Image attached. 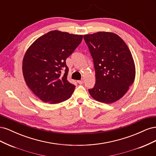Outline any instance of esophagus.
Listing matches in <instances>:
<instances>
[{
	"label": "esophagus",
	"instance_id": "esophagus-1",
	"mask_svg": "<svg viewBox=\"0 0 156 156\" xmlns=\"http://www.w3.org/2000/svg\"><path fill=\"white\" fill-rule=\"evenodd\" d=\"M77 83H78L79 84H83V83H84V81H83V79H81V80H79V81H77Z\"/></svg>",
	"mask_w": 156,
	"mask_h": 156
}]
</instances>
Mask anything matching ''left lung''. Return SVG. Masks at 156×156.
<instances>
[{"label":"left lung","instance_id":"1","mask_svg":"<svg viewBox=\"0 0 156 156\" xmlns=\"http://www.w3.org/2000/svg\"><path fill=\"white\" fill-rule=\"evenodd\" d=\"M94 60L96 84L88 89L94 100L112 103L123 97L133 83L135 66L124 40L112 32L84 35Z\"/></svg>","mask_w":156,"mask_h":156}]
</instances>
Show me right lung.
I'll return each mask as SVG.
<instances>
[{
  "instance_id": "obj_1",
  "label": "right lung",
  "mask_w": 156,
  "mask_h": 156,
  "mask_svg": "<svg viewBox=\"0 0 156 156\" xmlns=\"http://www.w3.org/2000/svg\"><path fill=\"white\" fill-rule=\"evenodd\" d=\"M83 35L52 30L40 36L27 50L22 70L27 85L45 103L56 104L72 96L75 86L67 79L66 60L81 44ZM65 69L61 76V70Z\"/></svg>"
}]
</instances>
